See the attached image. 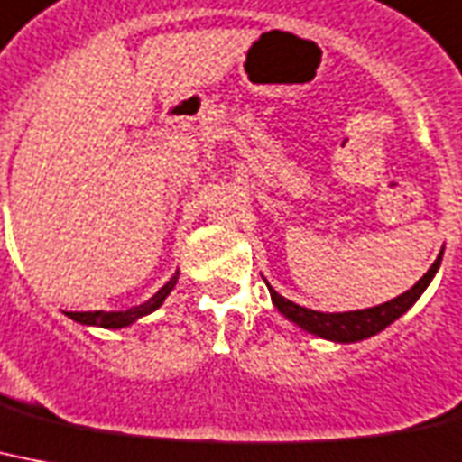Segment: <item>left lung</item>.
I'll use <instances>...</instances> for the list:
<instances>
[{
	"label": "left lung",
	"mask_w": 462,
	"mask_h": 462,
	"mask_svg": "<svg viewBox=\"0 0 462 462\" xmlns=\"http://www.w3.org/2000/svg\"><path fill=\"white\" fill-rule=\"evenodd\" d=\"M441 254H444V251H441ZM441 254H439V258L432 263V268L427 270L425 275L415 282V287H411L406 294L396 296L392 301L374 306V309L348 310V313H320V310H310L303 309V306H296L290 299H284V296L277 294L275 290H270V287L268 290L270 296H273L275 309L280 310L284 318H290L291 322H296L299 328L309 329V332L322 337V339L361 341L382 332V329L387 328V325H392L396 318L403 316V313L418 301L420 294L427 290V284L432 282L434 273H437L439 263H441Z\"/></svg>",
	"instance_id": "1"
}]
</instances>
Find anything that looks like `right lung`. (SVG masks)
<instances>
[{
  "mask_svg": "<svg viewBox=\"0 0 462 462\" xmlns=\"http://www.w3.org/2000/svg\"><path fill=\"white\" fill-rule=\"evenodd\" d=\"M175 282H178V273L171 277V282H166L163 287H161L156 294L149 299L146 303H142V306H134V309L130 310H82V313H75V310H70L69 318H73L75 322H82V325H97V328H106V329H118V328H125V325H130V322H134L137 318L146 316V313H152V310H156L163 303V299H166L168 294H171V290L175 287Z\"/></svg>",
  "mask_w": 462,
  "mask_h": 462,
  "instance_id": "add662e5",
  "label": "right lung"
}]
</instances>
